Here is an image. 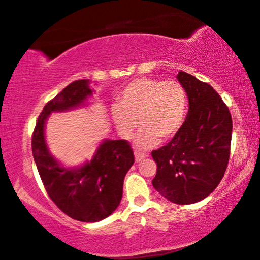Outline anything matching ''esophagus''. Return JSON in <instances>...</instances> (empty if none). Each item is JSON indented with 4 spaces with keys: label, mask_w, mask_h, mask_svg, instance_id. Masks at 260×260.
<instances>
[{
    "label": "esophagus",
    "mask_w": 260,
    "mask_h": 260,
    "mask_svg": "<svg viewBox=\"0 0 260 260\" xmlns=\"http://www.w3.org/2000/svg\"><path fill=\"white\" fill-rule=\"evenodd\" d=\"M134 158H135V161L140 162L141 160H144L145 158H147V154H145V153H141V152L135 151V152H134Z\"/></svg>",
    "instance_id": "1"
}]
</instances>
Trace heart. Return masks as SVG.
<instances>
[{
    "label": "heart",
    "instance_id": "b5f03b06",
    "mask_svg": "<svg viewBox=\"0 0 260 260\" xmlns=\"http://www.w3.org/2000/svg\"><path fill=\"white\" fill-rule=\"evenodd\" d=\"M188 98L184 86L175 80L141 78L128 83L112 107L115 128L123 139H129L139 126L135 144L139 148L155 147L162 138H173L184 125Z\"/></svg>",
    "mask_w": 260,
    "mask_h": 260
}]
</instances>
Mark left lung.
<instances>
[{
  "label": "left lung",
  "instance_id": "1",
  "mask_svg": "<svg viewBox=\"0 0 260 260\" xmlns=\"http://www.w3.org/2000/svg\"><path fill=\"white\" fill-rule=\"evenodd\" d=\"M178 81L188 98V113L181 129L167 145L152 152L156 162L153 187L170 202L198 203L214 191L230 158L232 118L215 90L185 72Z\"/></svg>",
  "mask_w": 260,
  "mask_h": 260
}]
</instances>
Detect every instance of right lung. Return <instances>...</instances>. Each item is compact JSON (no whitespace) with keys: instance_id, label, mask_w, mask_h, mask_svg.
<instances>
[{"instance_id":"add662e5","label":"right lung","mask_w":260,"mask_h":260,"mask_svg":"<svg viewBox=\"0 0 260 260\" xmlns=\"http://www.w3.org/2000/svg\"><path fill=\"white\" fill-rule=\"evenodd\" d=\"M89 80L68 85L43 107L31 138L34 161L50 199L75 220L95 222L111 215L122 198L123 179L134 155L126 140L100 142L90 161L79 167H66L49 152L46 141V122L52 113L83 107L93 96Z\"/></svg>"}]
</instances>
